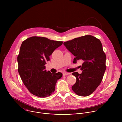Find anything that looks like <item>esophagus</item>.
<instances>
[{
	"label": "esophagus",
	"instance_id": "34e87169",
	"mask_svg": "<svg viewBox=\"0 0 122 122\" xmlns=\"http://www.w3.org/2000/svg\"><path fill=\"white\" fill-rule=\"evenodd\" d=\"M70 73H67V72H63V76H64L68 75H70Z\"/></svg>",
	"mask_w": 122,
	"mask_h": 122
}]
</instances>
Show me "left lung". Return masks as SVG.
<instances>
[{"label":"left lung","instance_id":"1","mask_svg":"<svg viewBox=\"0 0 122 122\" xmlns=\"http://www.w3.org/2000/svg\"><path fill=\"white\" fill-rule=\"evenodd\" d=\"M63 44L75 56L73 63L80 60L83 61L80 69L82 73H72L76 81L72 89L79 96H87L100 85L106 69V56L102 44L96 37L86 35L65 42Z\"/></svg>","mask_w":122,"mask_h":122}]
</instances>
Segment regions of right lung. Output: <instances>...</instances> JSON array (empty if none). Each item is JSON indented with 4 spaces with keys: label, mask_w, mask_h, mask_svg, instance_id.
Returning <instances> with one entry per match:
<instances>
[{
    "label": "right lung",
    "mask_w": 122,
    "mask_h": 122,
    "mask_svg": "<svg viewBox=\"0 0 122 122\" xmlns=\"http://www.w3.org/2000/svg\"><path fill=\"white\" fill-rule=\"evenodd\" d=\"M62 43L39 36L30 37L22 43L17 57L18 72L25 86L35 96L45 98L51 95L57 80L62 76L61 72H47L45 66Z\"/></svg>",
    "instance_id": "right-lung-1"
}]
</instances>
